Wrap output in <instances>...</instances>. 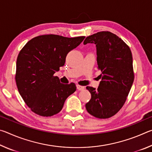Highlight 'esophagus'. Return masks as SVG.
<instances>
[{"label": "esophagus", "mask_w": 152, "mask_h": 152, "mask_svg": "<svg viewBox=\"0 0 152 152\" xmlns=\"http://www.w3.org/2000/svg\"><path fill=\"white\" fill-rule=\"evenodd\" d=\"M76 88L78 90V91H83V90L84 89V86H80V85H77Z\"/></svg>", "instance_id": "1"}]
</instances>
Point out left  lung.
Masks as SVG:
<instances>
[{
    "instance_id": "obj_1",
    "label": "left lung",
    "mask_w": 152,
    "mask_h": 152,
    "mask_svg": "<svg viewBox=\"0 0 152 152\" xmlns=\"http://www.w3.org/2000/svg\"><path fill=\"white\" fill-rule=\"evenodd\" d=\"M87 43L96 45L98 68L102 74L97 89L86 86L91 99L86 104V109L92 116L107 119L121 109L132 86V53L121 38L109 31L88 36L84 41V45Z\"/></svg>"
}]
</instances>
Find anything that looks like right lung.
Wrapping results in <instances>:
<instances>
[{
	"instance_id": "right-lung-1",
	"label": "right lung",
	"mask_w": 152,
	"mask_h": 152,
	"mask_svg": "<svg viewBox=\"0 0 152 152\" xmlns=\"http://www.w3.org/2000/svg\"><path fill=\"white\" fill-rule=\"evenodd\" d=\"M85 37L40 35L29 41L18 55L15 80L18 91L33 113L51 117L62 109L64 102L76 90L74 83H61L54 76L65 64L69 51Z\"/></svg>"
}]
</instances>
